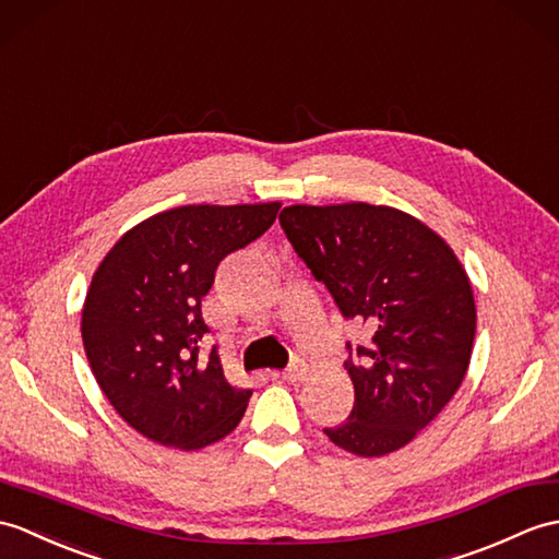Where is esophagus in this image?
<instances>
[{"label": "esophagus", "mask_w": 559, "mask_h": 559, "mask_svg": "<svg viewBox=\"0 0 559 559\" xmlns=\"http://www.w3.org/2000/svg\"><path fill=\"white\" fill-rule=\"evenodd\" d=\"M305 373H307V361L305 359H293L290 361V367L285 369L283 373H274V376H281L283 381H290V383H295V381H300V379H305Z\"/></svg>", "instance_id": "obj_1"}]
</instances>
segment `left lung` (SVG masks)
Listing matches in <instances>:
<instances>
[{
    "label": "left lung",
    "instance_id": "left-lung-1",
    "mask_svg": "<svg viewBox=\"0 0 559 559\" xmlns=\"http://www.w3.org/2000/svg\"><path fill=\"white\" fill-rule=\"evenodd\" d=\"M278 218L343 317L371 329L369 345H357L361 365H345L355 407L323 433L357 457L405 448L469 369L476 305L462 262L436 230L395 206L293 204Z\"/></svg>",
    "mask_w": 559,
    "mask_h": 559
}]
</instances>
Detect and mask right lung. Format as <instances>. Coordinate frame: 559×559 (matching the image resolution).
I'll use <instances>...</instances> for the list:
<instances>
[{"mask_svg":"<svg viewBox=\"0 0 559 559\" xmlns=\"http://www.w3.org/2000/svg\"><path fill=\"white\" fill-rule=\"evenodd\" d=\"M281 202L188 204L126 230L90 283L81 333L102 393L138 433L178 450H202L242 419L252 391L230 385L202 297L221 259L276 221Z\"/></svg>","mask_w":559,"mask_h":559,"instance_id":"1","label":"right lung"}]
</instances>
